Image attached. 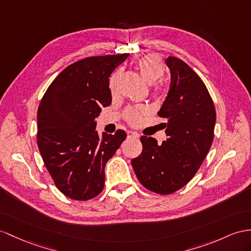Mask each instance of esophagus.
Returning a JSON list of instances; mask_svg holds the SVG:
<instances>
[{"label":"esophagus","mask_w":251,"mask_h":251,"mask_svg":"<svg viewBox=\"0 0 251 251\" xmlns=\"http://www.w3.org/2000/svg\"><path fill=\"white\" fill-rule=\"evenodd\" d=\"M127 137L128 138H139V134L137 132H134V131H128Z\"/></svg>","instance_id":"obj_1"}]
</instances>
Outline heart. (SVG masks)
I'll return each mask as SVG.
<instances>
[{
	"mask_svg": "<svg viewBox=\"0 0 251 251\" xmlns=\"http://www.w3.org/2000/svg\"><path fill=\"white\" fill-rule=\"evenodd\" d=\"M138 68L140 70L141 76L143 77L144 80L149 83L156 82L158 79L161 78L164 75L165 68L163 63L161 62L157 56L155 55H146L142 57L138 62ZM119 75V71L115 72L110 78V83L109 87L112 92L115 90V82H117V78ZM144 113V110L142 108H132L127 110L126 112V121L131 125L139 124L141 120H142V114Z\"/></svg>",
	"mask_w": 251,
	"mask_h": 251,
	"instance_id": "b5f03b06",
	"label": "heart"
}]
</instances>
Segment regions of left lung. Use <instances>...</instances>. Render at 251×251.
<instances>
[{
  "mask_svg": "<svg viewBox=\"0 0 251 251\" xmlns=\"http://www.w3.org/2000/svg\"><path fill=\"white\" fill-rule=\"evenodd\" d=\"M171 87L158 112L166 141L141 137L143 150L131 165L141 184L157 194L169 195L195 176L214 138L215 107L207 87L187 63L170 56Z\"/></svg>",
  "mask_w": 251,
  "mask_h": 251,
  "instance_id": "1",
  "label": "left lung"
}]
</instances>
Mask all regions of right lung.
<instances>
[{
    "label": "right lung",
    "instance_id": "1",
    "mask_svg": "<svg viewBox=\"0 0 251 251\" xmlns=\"http://www.w3.org/2000/svg\"><path fill=\"white\" fill-rule=\"evenodd\" d=\"M128 54L87 57L64 69L38 107L37 144L54 183L74 201H89L105 185V165L126 132L95 130L101 107L111 104L109 76Z\"/></svg>",
    "mask_w": 251,
    "mask_h": 251
}]
</instances>
